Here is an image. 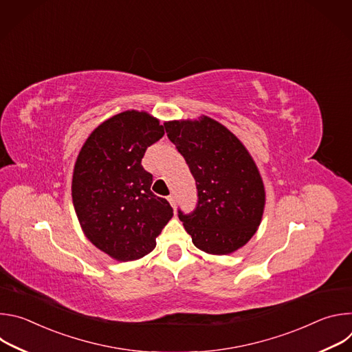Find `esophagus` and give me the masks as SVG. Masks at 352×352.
Returning <instances> with one entry per match:
<instances>
[{"label":"esophagus","mask_w":352,"mask_h":352,"mask_svg":"<svg viewBox=\"0 0 352 352\" xmlns=\"http://www.w3.org/2000/svg\"><path fill=\"white\" fill-rule=\"evenodd\" d=\"M168 202H170V205L173 206V209L175 210V208H177V199H175V196H170V197H168Z\"/></svg>","instance_id":"obj_1"}]
</instances>
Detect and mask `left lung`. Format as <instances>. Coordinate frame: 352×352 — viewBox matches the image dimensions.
Returning a JSON list of instances; mask_svg holds the SVG:
<instances>
[{
  "label": "left lung",
  "mask_w": 352,
  "mask_h": 352,
  "mask_svg": "<svg viewBox=\"0 0 352 352\" xmlns=\"http://www.w3.org/2000/svg\"><path fill=\"white\" fill-rule=\"evenodd\" d=\"M164 128L196 181L195 212L178 210L185 231L209 255L235 252L263 217L266 192L255 160L228 128L208 116L167 121Z\"/></svg>",
  "instance_id": "1"
}]
</instances>
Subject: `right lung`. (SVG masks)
I'll return each instance as SVG.
<instances>
[{
	"mask_svg": "<svg viewBox=\"0 0 352 352\" xmlns=\"http://www.w3.org/2000/svg\"><path fill=\"white\" fill-rule=\"evenodd\" d=\"M164 135L146 111H122L85 140L72 175V202L86 238L118 262L138 261L156 248L173 208L150 188L146 148Z\"/></svg>",
	"mask_w": 352,
	"mask_h": 352,
	"instance_id": "add662e5",
	"label": "right lung"
}]
</instances>
